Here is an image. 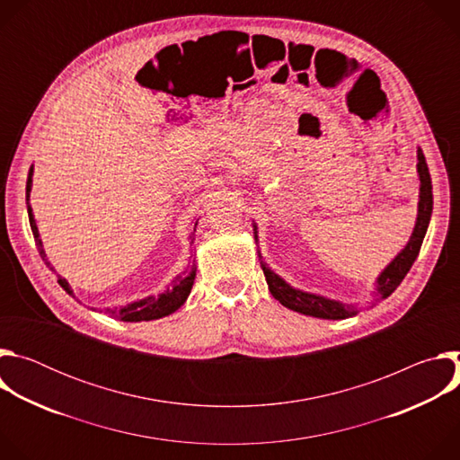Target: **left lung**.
I'll use <instances>...</instances> for the list:
<instances>
[{"instance_id": "obj_1", "label": "left lung", "mask_w": 460, "mask_h": 460, "mask_svg": "<svg viewBox=\"0 0 460 460\" xmlns=\"http://www.w3.org/2000/svg\"><path fill=\"white\" fill-rule=\"evenodd\" d=\"M417 174H419L420 185H419L417 220H415L413 233H411L408 243L401 249V252H397V256L393 258L389 264L380 271V275L375 279L373 293H371L373 295L371 307L376 302L387 298L393 291L401 286V282L411 270L413 261L417 260L422 240L426 236V231H428V226L431 220V213H433V190H431L433 187H431L429 169H428V164H426V158H424V153L420 147H417ZM252 234H254V242L258 245V227H256L254 220H252ZM258 256H260L261 271H264L266 280H268L270 293L284 307L293 309L302 314H307V316L325 318V320H344V318H351L358 313V307L355 304H344L341 300H333V298H327V296H322L316 293H309V291L293 288L266 264L264 256L260 254V249H258Z\"/></svg>"}]
</instances>
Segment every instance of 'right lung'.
<instances>
[{
	"instance_id": "obj_1",
	"label": "right lung",
	"mask_w": 460,
	"mask_h": 460,
	"mask_svg": "<svg viewBox=\"0 0 460 460\" xmlns=\"http://www.w3.org/2000/svg\"><path fill=\"white\" fill-rule=\"evenodd\" d=\"M32 174H34V165H31L29 169V176H27V213H29V222H31V229H32V234H34V240H36V245H38V251H40V256L43 258V261L47 264V268L50 271L56 273V270L50 266V261L47 260V254H45V249H43V242L40 238V231H38V226H36V220H34V213H32V208H31V190H32ZM192 231L189 233V247L194 243V231H196V226H199V218H194V224H192ZM192 256V254H190ZM194 279H196V261L194 260H189L187 264V270L183 271V275H178L171 286L160 293L158 296H146V298H140V300H135V302H128L125 305H119V307H114V309H109V314L112 318H118L121 322H149V320H158V318H164L174 311H178L190 289H192V284H194ZM58 284L67 291L71 296H75V291L71 288V284L65 280L63 277L58 275Z\"/></svg>"
}]
</instances>
